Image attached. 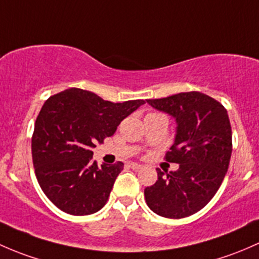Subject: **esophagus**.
Returning <instances> with one entry per match:
<instances>
[{"label": "esophagus", "mask_w": 259, "mask_h": 259, "mask_svg": "<svg viewBox=\"0 0 259 259\" xmlns=\"http://www.w3.org/2000/svg\"><path fill=\"white\" fill-rule=\"evenodd\" d=\"M128 167H131L132 169H140V168H142V164H138V163H135V162H131V163H128Z\"/></svg>", "instance_id": "esophagus-1"}]
</instances>
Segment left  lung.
I'll return each mask as SVG.
<instances>
[{"instance_id": "8db88e82", "label": "left lung", "mask_w": 259, "mask_h": 259, "mask_svg": "<svg viewBox=\"0 0 259 259\" xmlns=\"http://www.w3.org/2000/svg\"><path fill=\"white\" fill-rule=\"evenodd\" d=\"M148 105L176 119V136L166 161L180 164L162 172L145 189L147 206L166 218H185L203 208L220 188L232 153V130L227 110L201 92H182Z\"/></svg>"}]
</instances>
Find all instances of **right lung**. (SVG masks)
I'll list each match as a JSON object with an SVG mask.
<instances>
[{"mask_svg": "<svg viewBox=\"0 0 259 259\" xmlns=\"http://www.w3.org/2000/svg\"><path fill=\"white\" fill-rule=\"evenodd\" d=\"M143 103H113L81 89L65 90L45 102L34 123L32 161L42 191L56 207L87 215L105 206L123 163L97 166L92 148Z\"/></svg>", "mask_w": 259, "mask_h": 259, "instance_id": "obj_1", "label": "right lung"}]
</instances>
